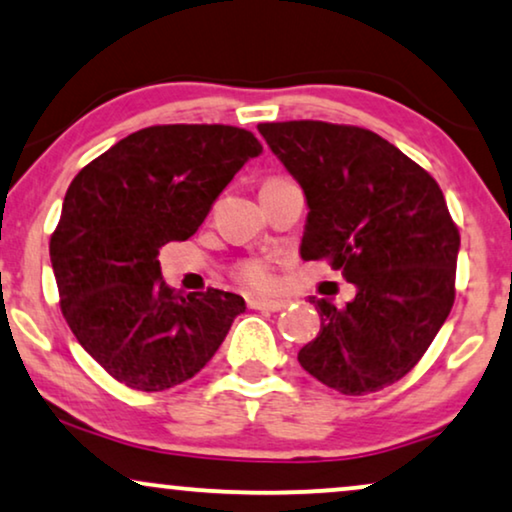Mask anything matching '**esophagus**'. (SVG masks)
Masks as SVG:
<instances>
[{"instance_id":"obj_1","label":"esophagus","mask_w":512,"mask_h":512,"mask_svg":"<svg viewBox=\"0 0 512 512\" xmlns=\"http://www.w3.org/2000/svg\"><path fill=\"white\" fill-rule=\"evenodd\" d=\"M249 308L268 310V313H280V310L287 308V301H282V298H249Z\"/></svg>"}]
</instances>
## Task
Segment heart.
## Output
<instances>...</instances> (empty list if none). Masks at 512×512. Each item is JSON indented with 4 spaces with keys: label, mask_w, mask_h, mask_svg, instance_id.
<instances>
[{
    "label": "heart",
    "mask_w": 512,
    "mask_h": 512,
    "mask_svg": "<svg viewBox=\"0 0 512 512\" xmlns=\"http://www.w3.org/2000/svg\"><path fill=\"white\" fill-rule=\"evenodd\" d=\"M235 277L251 289H265V287H270L272 280H275L268 258H256V256L244 258V261L237 263Z\"/></svg>",
    "instance_id": "b5f03b06"
}]
</instances>
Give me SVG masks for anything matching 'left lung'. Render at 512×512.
<instances>
[{
  "mask_svg": "<svg viewBox=\"0 0 512 512\" xmlns=\"http://www.w3.org/2000/svg\"><path fill=\"white\" fill-rule=\"evenodd\" d=\"M258 131L308 199L303 261H327L357 289L343 308L310 298L322 324L298 362L343 395L393 386L456 298L461 235L440 185L362 126L298 119Z\"/></svg>",
  "mask_w": 512,
  "mask_h": 512,
  "instance_id": "obj_1",
  "label": "left lung"
}]
</instances>
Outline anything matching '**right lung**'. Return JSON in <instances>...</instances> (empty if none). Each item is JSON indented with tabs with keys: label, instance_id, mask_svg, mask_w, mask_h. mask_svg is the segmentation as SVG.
<instances>
[{
	"label": "right lung",
	"instance_id": "right-lung-1",
	"mask_svg": "<svg viewBox=\"0 0 512 512\" xmlns=\"http://www.w3.org/2000/svg\"><path fill=\"white\" fill-rule=\"evenodd\" d=\"M261 150L237 126L159 124L72 178L49 242L61 310L79 345L124 386L159 393L188 381L247 308L230 291L169 289L157 256L195 235Z\"/></svg>",
	"mask_w": 512,
	"mask_h": 512
}]
</instances>
